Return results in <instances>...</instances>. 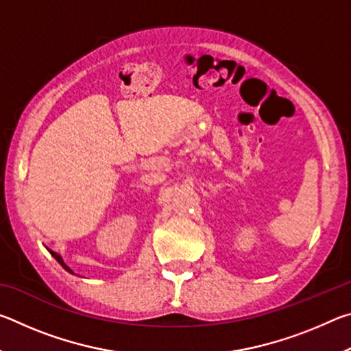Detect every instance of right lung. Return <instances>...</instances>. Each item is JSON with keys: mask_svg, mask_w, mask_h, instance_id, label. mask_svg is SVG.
<instances>
[{"mask_svg": "<svg viewBox=\"0 0 351 351\" xmlns=\"http://www.w3.org/2000/svg\"><path fill=\"white\" fill-rule=\"evenodd\" d=\"M49 252H51V255H52V257H54V258H56V260L58 261V263H60V265L63 266V268H64V269H66L68 272H73V271H71V269L68 268V266H66V265H64V261L62 260V257H60V255H58V254H57V252H54V251H49Z\"/></svg>", "mask_w": 351, "mask_h": 351, "instance_id": "1", "label": "right lung"}]
</instances>
